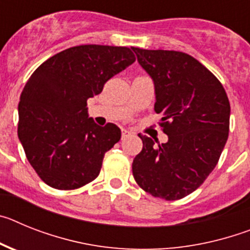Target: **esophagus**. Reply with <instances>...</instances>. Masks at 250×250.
Segmentation results:
<instances>
[{
  "label": "esophagus",
  "instance_id": "34e87169",
  "mask_svg": "<svg viewBox=\"0 0 250 250\" xmlns=\"http://www.w3.org/2000/svg\"><path fill=\"white\" fill-rule=\"evenodd\" d=\"M130 135H131V134H130L127 130H123V131H121V139H123V140L124 139H126L127 136H130Z\"/></svg>",
  "mask_w": 250,
  "mask_h": 250
}]
</instances>
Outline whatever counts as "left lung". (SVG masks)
<instances>
[{"mask_svg": "<svg viewBox=\"0 0 250 250\" xmlns=\"http://www.w3.org/2000/svg\"><path fill=\"white\" fill-rule=\"evenodd\" d=\"M155 83L154 110L169 140L139 135L143 150L132 161L139 187L152 196L178 200L196 190L219 161L229 135L230 104L220 81L180 51L132 47Z\"/></svg>", "mask_w": 250, "mask_h": 250, "instance_id": "obj_1", "label": "left lung"}]
</instances>
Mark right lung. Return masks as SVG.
<instances>
[{"label":"right lung","mask_w":250,"mask_h":250,"mask_svg":"<svg viewBox=\"0 0 250 250\" xmlns=\"http://www.w3.org/2000/svg\"><path fill=\"white\" fill-rule=\"evenodd\" d=\"M132 62L129 47L81 45L54 55L31 75L20 96L17 134L31 167L51 188L72 190L98 178L121 131L111 123L96 125L87 99Z\"/></svg>","instance_id":"obj_1"}]
</instances>
